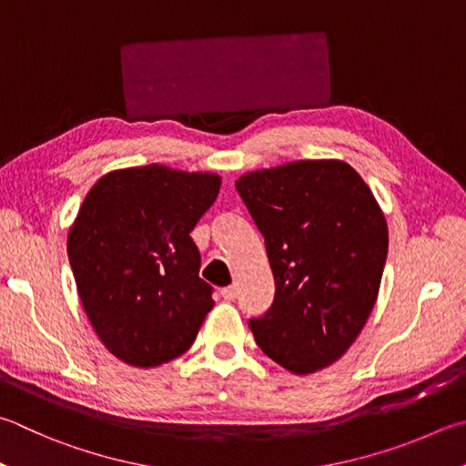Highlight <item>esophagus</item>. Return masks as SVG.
Masks as SVG:
<instances>
[{"label": "esophagus", "instance_id": "obj_1", "mask_svg": "<svg viewBox=\"0 0 466 466\" xmlns=\"http://www.w3.org/2000/svg\"><path fill=\"white\" fill-rule=\"evenodd\" d=\"M236 295H238V287H236V285H228L222 289V298L228 299V301H234Z\"/></svg>", "mask_w": 466, "mask_h": 466}]
</instances>
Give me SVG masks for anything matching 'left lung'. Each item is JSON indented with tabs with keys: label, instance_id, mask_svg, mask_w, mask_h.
Listing matches in <instances>:
<instances>
[{
	"label": "left lung",
	"instance_id": "8db88e82",
	"mask_svg": "<svg viewBox=\"0 0 466 466\" xmlns=\"http://www.w3.org/2000/svg\"><path fill=\"white\" fill-rule=\"evenodd\" d=\"M236 191L265 238L275 299L248 326L258 349L295 375L332 365L373 309L387 224L342 160H298L247 173Z\"/></svg>",
	"mask_w": 466,
	"mask_h": 466
}]
</instances>
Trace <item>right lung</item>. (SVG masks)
<instances>
[{"instance_id": "add662e5", "label": "right lung", "mask_w": 466, "mask_h": 466, "mask_svg": "<svg viewBox=\"0 0 466 466\" xmlns=\"http://www.w3.org/2000/svg\"><path fill=\"white\" fill-rule=\"evenodd\" d=\"M219 185L148 165L107 173L83 201L66 242L75 283L99 340L128 365L181 357L214 308L191 230Z\"/></svg>"}]
</instances>
